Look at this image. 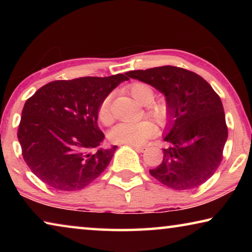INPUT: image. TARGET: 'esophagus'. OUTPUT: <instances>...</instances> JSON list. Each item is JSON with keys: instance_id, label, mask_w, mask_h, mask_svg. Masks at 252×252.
Masks as SVG:
<instances>
[{"instance_id": "obj_1", "label": "esophagus", "mask_w": 252, "mask_h": 252, "mask_svg": "<svg viewBox=\"0 0 252 252\" xmlns=\"http://www.w3.org/2000/svg\"><path fill=\"white\" fill-rule=\"evenodd\" d=\"M132 147H133L138 152H143V151H146V149H147V147H144V146H132Z\"/></svg>"}]
</instances>
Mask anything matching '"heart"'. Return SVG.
Instances as JSON below:
<instances>
[{"label":"heart","mask_w":252,"mask_h":252,"mask_svg":"<svg viewBox=\"0 0 252 252\" xmlns=\"http://www.w3.org/2000/svg\"><path fill=\"white\" fill-rule=\"evenodd\" d=\"M130 94L139 104L148 105V113L157 121L164 122L168 116V105L164 102H153L155 90L151 85L142 82L132 83L129 87ZM97 118L103 125H110L112 121L111 111V95H108L101 102L97 110ZM157 132V127L150 120H141L138 122L119 123L109 132V138L114 143L121 144H141L147 139L151 138Z\"/></svg>","instance_id":"1"}]
</instances>
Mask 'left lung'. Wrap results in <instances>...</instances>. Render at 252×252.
<instances>
[{
	"label": "left lung",
	"instance_id": "left-lung-1",
	"mask_svg": "<svg viewBox=\"0 0 252 252\" xmlns=\"http://www.w3.org/2000/svg\"><path fill=\"white\" fill-rule=\"evenodd\" d=\"M129 78L151 85L168 105L163 160L150 174L173 190H191L212 177L228 139L219 95L206 80L177 66L130 71Z\"/></svg>",
	"mask_w": 252,
	"mask_h": 252
}]
</instances>
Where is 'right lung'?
Returning <instances> with one entry per match:
<instances>
[{
    "label": "right lung",
    "instance_id": "obj_1",
    "mask_svg": "<svg viewBox=\"0 0 252 252\" xmlns=\"http://www.w3.org/2000/svg\"><path fill=\"white\" fill-rule=\"evenodd\" d=\"M126 75L53 81L25 102L18 139L24 161L45 185L81 190L108 167L118 147L100 148L97 110Z\"/></svg>",
    "mask_w": 252,
    "mask_h": 252
}]
</instances>
